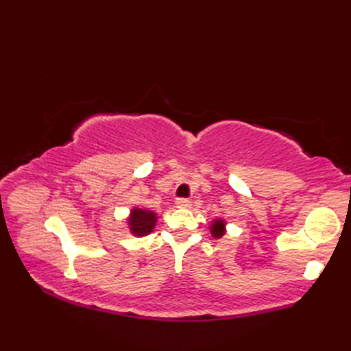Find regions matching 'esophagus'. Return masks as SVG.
<instances>
[{
    "mask_svg": "<svg viewBox=\"0 0 351 351\" xmlns=\"http://www.w3.org/2000/svg\"><path fill=\"white\" fill-rule=\"evenodd\" d=\"M176 206H178V208H190V206H191V202H190L189 199L181 197V199L176 200Z\"/></svg>",
    "mask_w": 351,
    "mask_h": 351,
    "instance_id": "obj_1",
    "label": "esophagus"
}]
</instances>
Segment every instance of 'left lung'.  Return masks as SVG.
I'll return each instance as SVG.
<instances>
[{"instance_id": "left-lung-1", "label": "left lung", "mask_w": 351, "mask_h": 351, "mask_svg": "<svg viewBox=\"0 0 351 351\" xmlns=\"http://www.w3.org/2000/svg\"><path fill=\"white\" fill-rule=\"evenodd\" d=\"M210 229H211V234H213L214 238L223 237V235H225V220H220V219L214 220V221L211 223Z\"/></svg>"}]
</instances>
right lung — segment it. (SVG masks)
Masks as SVG:
<instances>
[{"mask_svg": "<svg viewBox=\"0 0 351 351\" xmlns=\"http://www.w3.org/2000/svg\"><path fill=\"white\" fill-rule=\"evenodd\" d=\"M156 223V215L154 211L141 210V208H134L130 215L128 225L131 232L136 237H145L152 232Z\"/></svg>", "mask_w": 351, "mask_h": 351, "instance_id": "1", "label": "right lung"}]
</instances>
